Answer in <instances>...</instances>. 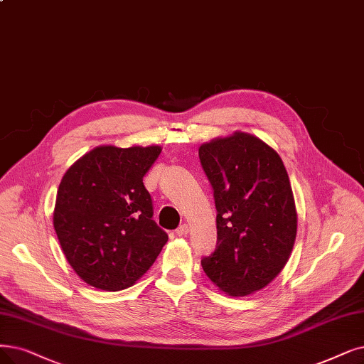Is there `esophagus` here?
I'll return each instance as SVG.
<instances>
[{
  "mask_svg": "<svg viewBox=\"0 0 364 364\" xmlns=\"http://www.w3.org/2000/svg\"><path fill=\"white\" fill-rule=\"evenodd\" d=\"M188 231H190V227H188V224H182V225L178 227L176 235L178 236H185V235H188Z\"/></svg>",
  "mask_w": 364,
  "mask_h": 364,
  "instance_id": "esophagus-1",
  "label": "esophagus"
}]
</instances>
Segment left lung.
Instances as JSON below:
<instances>
[{"instance_id": "8db88e82", "label": "left lung", "mask_w": 364, "mask_h": 364, "mask_svg": "<svg viewBox=\"0 0 364 364\" xmlns=\"http://www.w3.org/2000/svg\"><path fill=\"white\" fill-rule=\"evenodd\" d=\"M198 156L218 230L203 270L224 293L248 296L281 273L293 250L297 213L288 173L269 144L246 133L201 144Z\"/></svg>"}]
</instances>
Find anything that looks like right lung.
<instances>
[{"label":"right lung","instance_id":"1","mask_svg":"<svg viewBox=\"0 0 364 364\" xmlns=\"http://www.w3.org/2000/svg\"><path fill=\"white\" fill-rule=\"evenodd\" d=\"M159 154V146H100L65 171L53 227L70 266L91 287H132L168 240L152 220V198L143 185Z\"/></svg>","mask_w":364,"mask_h":364}]
</instances>
